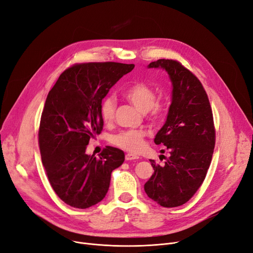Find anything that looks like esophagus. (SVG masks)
Here are the masks:
<instances>
[{
    "label": "esophagus",
    "instance_id": "34e87169",
    "mask_svg": "<svg viewBox=\"0 0 253 253\" xmlns=\"http://www.w3.org/2000/svg\"><path fill=\"white\" fill-rule=\"evenodd\" d=\"M125 159H126L127 161H129V160H134V159H138V156L133 155V154H131V153H128V154H126Z\"/></svg>",
    "mask_w": 253,
    "mask_h": 253
}]
</instances>
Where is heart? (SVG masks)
I'll use <instances>...</instances> for the list:
<instances>
[{"label":"heart","mask_w":253,"mask_h":253,"mask_svg":"<svg viewBox=\"0 0 253 253\" xmlns=\"http://www.w3.org/2000/svg\"><path fill=\"white\" fill-rule=\"evenodd\" d=\"M125 97L132 103L139 112H151L154 118H158L163 112L160 102H155L156 94L152 87L144 83H135L131 84L124 92ZM116 99L113 96H107L101 102L100 115L104 122H111L115 115ZM145 132L141 130H124L113 136V144L121 149L138 153L145 146Z\"/></svg>","instance_id":"heart-1"}]
</instances>
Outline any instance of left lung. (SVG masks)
I'll list each match as a JSON object with an SVG mask.
<instances>
[{"label":"left lung","instance_id":"8db88e82","mask_svg":"<svg viewBox=\"0 0 253 253\" xmlns=\"http://www.w3.org/2000/svg\"><path fill=\"white\" fill-rule=\"evenodd\" d=\"M148 68L166 70L172 90L167 121L154 138L166 146L169 157L164 166L151 160L154 172L144 188L158 205L179 207L200 188L210 167L215 146L212 109L201 82L179 62L161 59Z\"/></svg>","mask_w":253,"mask_h":253}]
</instances>
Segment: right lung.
<instances>
[{
    "label": "right lung",
    "instance_id": "right-lung-1",
    "mask_svg": "<svg viewBox=\"0 0 253 253\" xmlns=\"http://www.w3.org/2000/svg\"><path fill=\"white\" fill-rule=\"evenodd\" d=\"M133 68L115 62L74 65L47 95L39 128L41 159L52 189L71 207L86 209L101 202L112 171L125 160L124 152L114 147L107 146L99 158L85 150L102 130V99Z\"/></svg>",
    "mask_w": 253,
    "mask_h": 253
}]
</instances>
